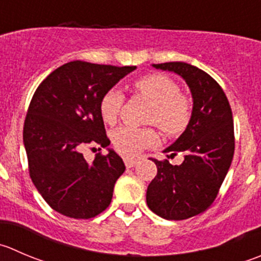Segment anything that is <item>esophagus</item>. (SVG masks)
I'll return each instance as SVG.
<instances>
[{"mask_svg": "<svg viewBox=\"0 0 261 261\" xmlns=\"http://www.w3.org/2000/svg\"><path fill=\"white\" fill-rule=\"evenodd\" d=\"M140 162V159L139 158H125V164L127 168H131V167H135L136 164Z\"/></svg>", "mask_w": 261, "mask_h": 261, "instance_id": "1", "label": "esophagus"}]
</instances>
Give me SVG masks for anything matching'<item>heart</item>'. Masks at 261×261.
Returning <instances> with one entry per match:
<instances>
[{"label": "heart", "instance_id": "b5f03b06", "mask_svg": "<svg viewBox=\"0 0 261 261\" xmlns=\"http://www.w3.org/2000/svg\"><path fill=\"white\" fill-rule=\"evenodd\" d=\"M136 93L151 100L148 121L158 125L164 133L177 135L189 125L191 117V103L186 95L179 93V87L173 79L163 74H148L134 83ZM125 97L117 88L107 90L100 98L99 112L106 123L117 121L122 110ZM112 140L120 153L135 155L143 149L155 145L159 136L154 128L120 126L112 133Z\"/></svg>", "mask_w": 261, "mask_h": 261}]
</instances>
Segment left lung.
Returning <instances> with one entry per match:
<instances>
[{
    "label": "left lung",
    "instance_id": "8db88e82",
    "mask_svg": "<svg viewBox=\"0 0 261 261\" xmlns=\"http://www.w3.org/2000/svg\"><path fill=\"white\" fill-rule=\"evenodd\" d=\"M171 71L186 82L192 97L189 125L163 153H184V162L150 158L156 176L146 190L149 209L169 221H181L203 213L211 206L231 167L234 151L231 106L218 83L203 70L186 62L151 65Z\"/></svg>",
    "mask_w": 261,
    "mask_h": 261
}]
</instances>
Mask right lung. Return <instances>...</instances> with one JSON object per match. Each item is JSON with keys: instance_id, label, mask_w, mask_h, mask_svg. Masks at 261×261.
Masks as SVG:
<instances>
[{"instance_id": "right-lung-1", "label": "right lung", "mask_w": 261, "mask_h": 261, "mask_svg": "<svg viewBox=\"0 0 261 261\" xmlns=\"http://www.w3.org/2000/svg\"><path fill=\"white\" fill-rule=\"evenodd\" d=\"M136 66L71 61L50 72L35 90L24 122L25 150L33 184L58 213L89 219L111 204L125 172L122 158L108 148L92 164L82 150L89 143L110 145L99 102Z\"/></svg>"}]
</instances>
